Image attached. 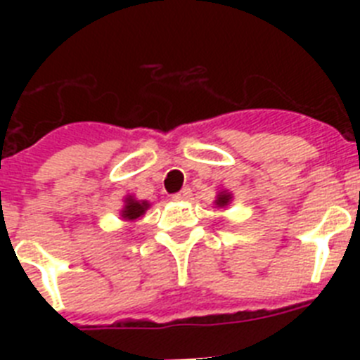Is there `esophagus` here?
<instances>
[{"label":"esophagus","instance_id":"34e87169","mask_svg":"<svg viewBox=\"0 0 360 360\" xmlns=\"http://www.w3.org/2000/svg\"><path fill=\"white\" fill-rule=\"evenodd\" d=\"M191 196V189L189 187H184L182 191H180V193H176V195L173 196L174 200H178V202H184V200H187Z\"/></svg>","mask_w":360,"mask_h":360}]
</instances>
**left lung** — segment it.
<instances>
[{"label": "left lung", "mask_w": 360, "mask_h": 360, "mask_svg": "<svg viewBox=\"0 0 360 360\" xmlns=\"http://www.w3.org/2000/svg\"><path fill=\"white\" fill-rule=\"evenodd\" d=\"M231 200H232L231 193H227V191H221V193H218V196H216L214 203L218 205V207H227L229 203H231Z\"/></svg>", "instance_id": "1"}]
</instances>
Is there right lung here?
Listing matches in <instances>:
<instances>
[{"label":"right lung","mask_w":360,"mask_h":360,"mask_svg":"<svg viewBox=\"0 0 360 360\" xmlns=\"http://www.w3.org/2000/svg\"><path fill=\"white\" fill-rule=\"evenodd\" d=\"M149 209V202L146 200H135V196H128L126 202H124V209L120 211V216H122L126 221H135V219L141 218L146 211Z\"/></svg>","instance_id":"add662e5"}]
</instances>
